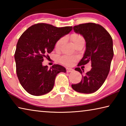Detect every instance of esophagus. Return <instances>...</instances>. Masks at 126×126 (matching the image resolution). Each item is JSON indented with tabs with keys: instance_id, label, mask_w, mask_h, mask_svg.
<instances>
[{
	"instance_id": "1",
	"label": "esophagus",
	"mask_w": 126,
	"mask_h": 126,
	"mask_svg": "<svg viewBox=\"0 0 126 126\" xmlns=\"http://www.w3.org/2000/svg\"><path fill=\"white\" fill-rule=\"evenodd\" d=\"M73 71H74V69H72V68H66V71H67V73H69V72H72Z\"/></svg>"
}]
</instances>
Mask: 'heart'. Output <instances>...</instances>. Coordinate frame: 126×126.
<instances>
[{"label":"heart","mask_w":126,"mask_h":126,"mask_svg":"<svg viewBox=\"0 0 126 126\" xmlns=\"http://www.w3.org/2000/svg\"><path fill=\"white\" fill-rule=\"evenodd\" d=\"M71 41L73 43L74 46L79 42L81 40H83L84 38L83 37L82 35H81L79 34L78 33H73L71 35L70 37ZM63 43V39L62 38L59 39L58 41L56 42L55 44L54 49L55 50L58 51L61 49V46L62 45ZM76 57L74 56H70V55H64V56L61 57L59 58V62L67 66L72 65L76 61Z\"/></svg>","instance_id":"obj_1"}]
</instances>
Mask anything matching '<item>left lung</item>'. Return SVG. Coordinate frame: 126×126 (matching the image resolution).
Returning <instances> with one entry per match:
<instances>
[{"instance_id":"8db88e82","label":"left lung","mask_w":126,"mask_h":126,"mask_svg":"<svg viewBox=\"0 0 126 126\" xmlns=\"http://www.w3.org/2000/svg\"><path fill=\"white\" fill-rule=\"evenodd\" d=\"M73 30L82 35L86 42V51L78 66L90 62L92 68L84 73V69L76 68V71L80 72L83 77L79 83L72 84V87L78 92L92 93L102 86L109 73L114 54L112 38L103 27L95 23L76 25Z\"/></svg>"}]
</instances>
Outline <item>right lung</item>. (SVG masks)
Returning <instances> with one entry per match:
<instances>
[{
  "instance_id": "1",
  "label": "right lung",
  "mask_w": 126,
  "mask_h": 126,
  "mask_svg": "<svg viewBox=\"0 0 126 126\" xmlns=\"http://www.w3.org/2000/svg\"><path fill=\"white\" fill-rule=\"evenodd\" d=\"M72 30V27L58 28L38 23L28 28L20 36L14 58L18 79L28 93L37 96L48 93L53 88L57 74L66 72L61 65L54 64L48 69L42 62L54 49L56 42Z\"/></svg>"
}]
</instances>
